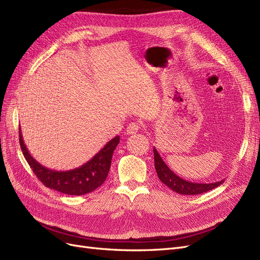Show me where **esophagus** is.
Here are the masks:
<instances>
[{"label": "esophagus", "mask_w": 260, "mask_h": 260, "mask_svg": "<svg viewBox=\"0 0 260 260\" xmlns=\"http://www.w3.org/2000/svg\"><path fill=\"white\" fill-rule=\"evenodd\" d=\"M139 130H140V124L138 122H131L128 124L127 130L125 131H127V135L132 136V135H136Z\"/></svg>", "instance_id": "esophagus-1"}]
</instances>
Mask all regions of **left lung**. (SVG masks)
Masks as SVG:
<instances>
[{
    "label": "left lung",
    "instance_id": "left-lung-1",
    "mask_svg": "<svg viewBox=\"0 0 260 260\" xmlns=\"http://www.w3.org/2000/svg\"><path fill=\"white\" fill-rule=\"evenodd\" d=\"M154 161H155V169L157 172V176H158L159 180L161 182L167 185L172 191H175L179 194L183 195H196V194H202L207 191L212 190L220 184L223 183L224 180L217 181L214 183H195L190 182V181H186L182 178L177 176L174 171L169 169L160 155L157 152V149L154 147Z\"/></svg>",
    "mask_w": 260,
    "mask_h": 260
}]
</instances>
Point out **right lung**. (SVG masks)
Instances as JSON below:
<instances>
[{
	"label": "right lung",
	"mask_w": 260,
	"mask_h": 260,
	"mask_svg": "<svg viewBox=\"0 0 260 260\" xmlns=\"http://www.w3.org/2000/svg\"><path fill=\"white\" fill-rule=\"evenodd\" d=\"M119 136L115 137L92 158L82 166L65 171H57L44 167L37 161L23 142L19 128V143L23 156L37 178L46 186L68 195H84L91 193L104 183L112 164V157L116 146L119 144Z\"/></svg>",
	"instance_id": "right-lung-1"
}]
</instances>
